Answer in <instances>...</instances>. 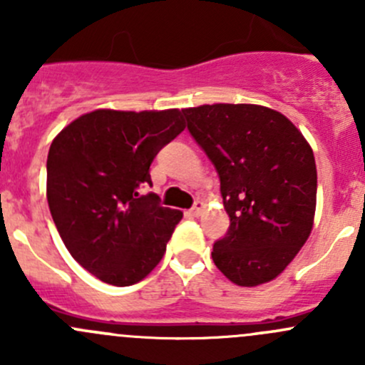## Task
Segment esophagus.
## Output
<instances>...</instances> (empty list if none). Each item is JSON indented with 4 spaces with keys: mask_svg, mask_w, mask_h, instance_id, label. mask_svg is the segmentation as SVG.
<instances>
[{
    "mask_svg": "<svg viewBox=\"0 0 365 365\" xmlns=\"http://www.w3.org/2000/svg\"><path fill=\"white\" fill-rule=\"evenodd\" d=\"M203 210H205V203H203V201H196L192 208H190V215L200 217L201 213H203Z\"/></svg>",
    "mask_w": 365,
    "mask_h": 365,
    "instance_id": "obj_1",
    "label": "esophagus"
}]
</instances>
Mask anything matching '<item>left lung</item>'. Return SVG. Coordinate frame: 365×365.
I'll return each mask as SVG.
<instances>
[{"label": "left lung", "instance_id": "1", "mask_svg": "<svg viewBox=\"0 0 365 365\" xmlns=\"http://www.w3.org/2000/svg\"><path fill=\"white\" fill-rule=\"evenodd\" d=\"M187 128L215 165L226 237L212 259L245 288L274 281L304 247L316 212L314 153L279 111L256 104H212L182 109Z\"/></svg>", "mask_w": 365, "mask_h": 365}]
</instances>
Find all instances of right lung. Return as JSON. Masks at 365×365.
<instances>
[{
    "instance_id": "right-lung-1",
    "label": "right lung",
    "mask_w": 365,
    "mask_h": 365,
    "mask_svg": "<svg viewBox=\"0 0 365 365\" xmlns=\"http://www.w3.org/2000/svg\"><path fill=\"white\" fill-rule=\"evenodd\" d=\"M185 128L180 109H95L68 123L47 155V203L65 247L113 286L143 281L165 252L180 210L160 206L150 164Z\"/></svg>"
}]
</instances>
